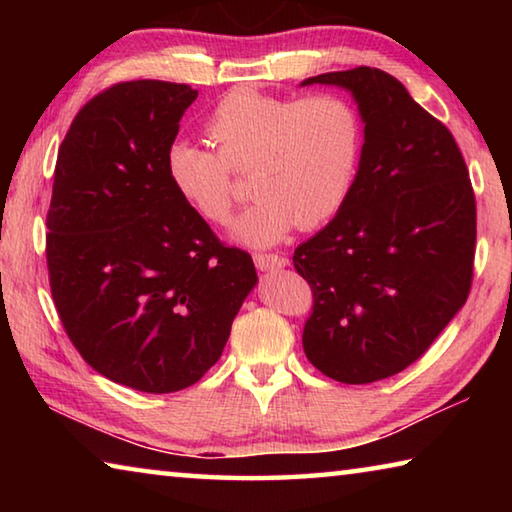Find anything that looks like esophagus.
<instances>
[{
	"instance_id": "obj_1",
	"label": "esophagus",
	"mask_w": 512,
	"mask_h": 512,
	"mask_svg": "<svg viewBox=\"0 0 512 512\" xmlns=\"http://www.w3.org/2000/svg\"><path fill=\"white\" fill-rule=\"evenodd\" d=\"M255 266L259 271H277V268L287 266V257L277 255V253H255Z\"/></svg>"
}]
</instances>
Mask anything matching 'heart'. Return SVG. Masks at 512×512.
I'll return each mask as SVG.
<instances>
[{"label": "heart", "mask_w": 512, "mask_h": 512, "mask_svg": "<svg viewBox=\"0 0 512 512\" xmlns=\"http://www.w3.org/2000/svg\"><path fill=\"white\" fill-rule=\"evenodd\" d=\"M205 133L214 151L173 142L167 176L198 216L223 223L237 196V173L250 171L257 201L232 232L253 246L277 244L293 225L311 230L332 219L350 194L363 142L357 108L332 92L230 90L207 115Z\"/></svg>", "instance_id": "heart-1"}]
</instances>
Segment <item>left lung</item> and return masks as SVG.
Segmentation results:
<instances>
[{"mask_svg":"<svg viewBox=\"0 0 512 512\" xmlns=\"http://www.w3.org/2000/svg\"><path fill=\"white\" fill-rule=\"evenodd\" d=\"M309 83L354 94L366 142L341 210L293 253L314 298L302 348L323 375L370 384L418 361L470 296L474 189L454 135L395 76L361 65Z\"/></svg>","mask_w":512,"mask_h":512,"instance_id":"1","label":"left lung"}]
</instances>
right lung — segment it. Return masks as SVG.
<instances>
[{
  "mask_svg": "<svg viewBox=\"0 0 512 512\" xmlns=\"http://www.w3.org/2000/svg\"><path fill=\"white\" fill-rule=\"evenodd\" d=\"M196 97L185 83H115L85 103L58 149L51 298L85 363L142 393L196 384L257 282L246 250L223 244L167 176Z\"/></svg>",
  "mask_w": 512,
  "mask_h": 512,
  "instance_id": "right-lung-1",
  "label": "right lung"
}]
</instances>
